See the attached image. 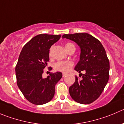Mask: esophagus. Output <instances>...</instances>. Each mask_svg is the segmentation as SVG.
Listing matches in <instances>:
<instances>
[{
    "instance_id": "1",
    "label": "esophagus",
    "mask_w": 124,
    "mask_h": 124,
    "mask_svg": "<svg viewBox=\"0 0 124 124\" xmlns=\"http://www.w3.org/2000/svg\"><path fill=\"white\" fill-rule=\"evenodd\" d=\"M66 75L67 74H66V73H63V77H65Z\"/></svg>"
}]
</instances>
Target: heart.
Wrapping results in <instances>:
<instances>
[{"mask_svg":"<svg viewBox=\"0 0 124 124\" xmlns=\"http://www.w3.org/2000/svg\"><path fill=\"white\" fill-rule=\"evenodd\" d=\"M65 48L67 51H68L70 47L74 46V44L72 43H66L65 44ZM73 66V63L71 61H59L55 63L54 68L56 70H60V71L67 72L69 71Z\"/></svg>","mask_w":124,"mask_h":124,"instance_id":"1","label":"heart"}]
</instances>
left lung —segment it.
<instances>
[{"label": "left lung", "mask_w": 124, "mask_h": 124, "mask_svg": "<svg viewBox=\"0 0 124 124\" xmlns=\"http://www.w3.org/2000/svg\"><path fill=\"white\" fill-rule=\"evenodd\" d=\"M62 38L73 41L80 49V60L74 69L82 78L75 76L69 94L75 102L89 104L98 99L109 80V63L105 50L97 39L86 33L65 34ZM83 70L85 74H80Z\"/></svg>", "instance_id": "left-lung-1"}]
</instances>
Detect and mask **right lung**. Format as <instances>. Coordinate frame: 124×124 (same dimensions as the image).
Returning <instances> with one entry per match:
<instances>
[{
  "instance_id": "add662e5",
  "label": "right lung",
  "mask_w": 124,
  "mask_h": 124,
  "mask_svg": "<svg viewBox=\"0 0 124 124\" xmlns=\"http://www.w3.org/2000/svg\"><path fill=\"white\" fill-rule=\"evenodd\" d=\"M61 35L40 34L22 48L16 66L19 88L27 101L37 105L50 102L55 94V85L61 78V72L42 77L43 69L49 61V49Z\"/></svg>"
}]
</instances>
